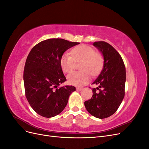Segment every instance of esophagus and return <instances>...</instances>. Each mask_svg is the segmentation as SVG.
<instances>
[{
  "instance_id": "obj_1",
  "label": "esophagus",
  "mask_w": 149,
  "mask_h": 149,
  "mask_svg": "<svg viewBox=\"0 0 149 149\" xmlns=\"http://www.w3.org/2000/svg\"><path fill=\"white\" fill-rule=\"evenodd\" d=\"M83 88H80V87H78V88H76V90L77 91H81V90H83Z\"/></svg>"
}]
</instances>
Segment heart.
I'll use <instances>...</instances> for the list:
<instances>
[{"mask_svg": "<svg viewBox=\"0 0 149 149\" xmlns=\"http://www.w3.org/2000/svg\"><path fill=\"white\" fill-rule=\"evenodd\" d=\"M71 55L65 53L60 60L62 70L66 73L74 69L76 62L81 63V71H74L67 76L68 82L71 85L81 86L87 83L91 78V74L95 76L99 73L103 65L104 59L102 54L95 52L93 47L86 45L74 48Z\"/></svg>", "mask_w": 149, "mask_h": 149, "instance_id": "1", "label": "heart"}]
</instances>
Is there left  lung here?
Segmentation results:
<instances>
[{
  "label": "left lung",
  "mask_w": 149,
  "mask_h": 149,
  "mask_svg": "<svg viewBox=\"0 0 149 149\" xmlns=\"http://www.w3.org/2000/svg\"><path fill=\"white\" fill-rule=\"evenodd\" d=\"M93 45L102 54L104 65L97 78L93 83V96L84 102L89 113L99 119L114 114L125 95V67L120 54L107 42H95Z\"/></svg>",
  "instance_id": "8db88e82"
}]
</instances>
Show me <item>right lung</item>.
Here are the masks:
<instances>
[{
    "instance_id": "add662e5",
    "label": "right lung",
    "mask_w": 149,
    "mask_h": 149,
    "mask_svg": "<svg viewBox=\"0 0 149 149\" xmlns=\"http://www.w3.org/2000/svg\"><path fill=\"white\" fill-rule=\"evenodd\" d=\"M79 43L50 38L36 45L26 60L24 71L25 96L32 109L45 118H52L63 111L73 86L59 87L66 81L60 60L63 53Z\"/></svg>"
}]
</instances>
